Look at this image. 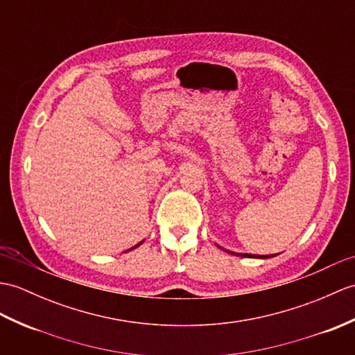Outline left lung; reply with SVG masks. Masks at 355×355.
Listing matches in <instances>:
<instances>
[{
	"label": "left lung",
	"mask_w": 355,
	"mask_h": 355,
	"mask_svg": "<svg viewBox=\"0 0 355 355\" xmlns=\"http://www.w3.org/2000/svg\"><path fill=\"white\" fill-rule=\"evenodd\" d=\"M218 248H220L222 251H225L228 254H233V255H237V257H250V259H270V257H275V254H270V255H257V254H243V252H234V251H228V250H224L222 246L216 245Z\"/></svg>",
	"instance_id": "obj_1"
}]
</instances>
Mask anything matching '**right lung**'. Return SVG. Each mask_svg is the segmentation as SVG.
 I'll return each instance as SVG.
<instances>
[{
  "label": "right lung",
  "mask_w": 355,
  "mask_h": 355,
  "mask_svg": "<svg viewBox=\"0 0 355 355\" xmlns=\"http://www.w3.org/2000/svg\"><path fill=\"white\" fill-rule=\"evenodd\" d=\"M142 243H144V241H142V242H139L137 245H135V246H133V248H130V250H127V251H131V250H135V248H137V246H140V245H142Z\"/></svg>",
  "instance_id": "1"
}]
</instances>
